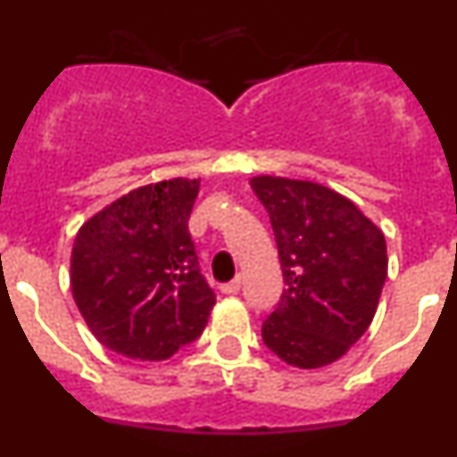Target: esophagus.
I'll list each match as a JSON object with an SVG mask.
<instances>
[{
	"label": "esophagus",
	"instance_id": "obj_1",
	"mask_svg": "<svg viewBox=\"0 0 457 457\" xmlns=\"http://www.w3.org/2000/svg\"><path fill=\"white\" fill-rule=\"evenodd\" d=\"M240 286H242L240 278H233V281H228V284H221L220 290L224 295H237L240 293Z\"/></svg>",
	"mask_w": 457,
	"mask_h": 457
}]
</instances>
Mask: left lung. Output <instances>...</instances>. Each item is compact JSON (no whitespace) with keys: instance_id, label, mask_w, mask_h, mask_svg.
Returning a JSON list of instances; mask_svg holds the SVG:
<instances>
[{"instance_id":"left-lung-1","label":"left lung","mask_w":457,"mask_h":457,"mask_svg":"<svg viewBox=\"0 0 457 457\" xmlns=\"http://www.w3.org/2000/svg\"><path fill=\"white\" fill-rule=\"evenodd\" d=\"M286 290L263 322V343L297 369H320L348 353L373 322L386 278L382 231L325 185L256 176Z\"/></svg>"}]
</instances>
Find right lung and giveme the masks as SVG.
Instances as JSON below:
<instances>
[{"instance_id":"add662e5","label":"right lung","mask_w":457,"mask_h":457,"mask_svg":"<svg viewBox=\"0 0 457 457\" xmlns=\"http://www.w3.org/2000/svg\"><path fill=\"white\" fill-rule=\"evenodd\" d=\"M199 180L144 185L93 215L75 236L72 297L104 348L162 361L205 329L215 293L187 221Z\"/></svg>"}]
</instances>
